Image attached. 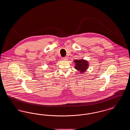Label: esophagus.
<instances>
[{
    "mask_svg": "<svg viewBox=\"0 0 130 130\" xmlns=\"http://www.w3.org/2000/svg\"><path fill=\"white\" fill-rule=\"evenodd\" d=\"M62 60L63 61H66L68 59V58L67 57H62Z\"/></svg>",
    "mask_w": 130,
    "mask_h": 130,
    "instance_id": "obj_1",
    "label": "esophagus"
}]
</instances>
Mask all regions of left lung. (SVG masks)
<instances>
[{
  "label": "left lung",
  "mask_w": 130,
  "mask_h": 130,
  "mask_svg": "<svg viewBox=\"0 0 130 130\" xmlns=\"http://www.w3.org/2000/svg\"><path fill=\"white\" fill-rule=\"evenodd\" d=\"M75 63L74 68L78 71L80 72V73H84L86 71L89 67V63L88 61L84 59H76L74 61Z\"/></svg>",
  "instance_id": "left-lung-1"
}]
</instances>
